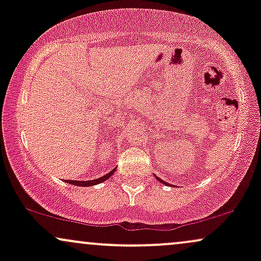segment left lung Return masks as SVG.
<instances>
[{"label":"left lung","instance_id":"1","mask_svg":"<svg viewBox=\"0 0 261 261\" xmlns=\"http://www.w3.org/2000/svg\"><path fill=\"white\" fill-rule=\"evenodd\" d=\"M155 178H157V180H158V181H160V182H162V184L167 185V187H173V185H172V184H169V182H167V181H163V180H162V179H160V178H158V176H155Z\"/></svg>","mask_w":261,"mask_h":261}]
</instances>
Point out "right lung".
<instances>
[{
    "label": "right lung",
    "mask_w": 261,
    "mask_h": 261,
    "mask_svg": "<svg viewBox=\"0 0 261 261\" xmlns=\"http://www.w3.org/2000/svg\"><path fill=\"white\" fill-rule=\"evenodd\" d=\"M115 169L116 168H114L113 170H110V172L108 173V174L100 176V178H98V179H93V180H85V181H81V180H67L66 182H68V184H72V185H77V187H93V185L100 184V182L106 181L107 179H109L110 176H112L114 173H115Z\"/></svg>",
    "instance_id": "obj_1"
}]
</instances>
